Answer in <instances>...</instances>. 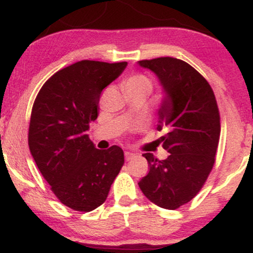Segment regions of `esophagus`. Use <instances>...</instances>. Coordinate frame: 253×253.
<instances>
[{"instance_id":"1","label":"esophagus","mask_w":253,"mask_h":253,"mask_svg":"<svg viewBox=\"0 0 253 253\" xmlns=\"http://www.w3.org/2000/svg\"><path fill=\"white\" fill-rule=\"evenodd\" d=\"M136 157L135 153H132V152H125V159H126L127 162L128 161H132V159H134Z\"/></svg>"}]
</instances>
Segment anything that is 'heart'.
<instances>
[{"label": "heart", "instance_id": "obj_1", "mask_svg": "<svg viewBox=\"0 0 253 253\" xmlns=\"http://www.w3.org/2000/svg\"><path fill=\"white\" fill-rule=\"evenodd\" d=\"M124 86H128V88H135L145 90L147 94H150L152 90V82L149 77L144 76V75H134V76L129 77L124 84Z\"/></svg>", "mask_w": 253, "mask_h": 253}]
</instances>
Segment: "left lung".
<instances>
[{"instance_id": "8db88e82", "label": "left lung", "mask_w": 253, "mask_h": 253, "mask_svg": "<svg viewBox=\"0 0 253 253\" xmlns=\"http://www.w3.org/2000/svg\"><path fill=\"white\" fill-rule=\"evenodd\" d=\"M139 65L156 75L164 91L157 129H168L159 143L170 153L159 161L144 153L150 171L138 183L151 202L177 210L197 195L213 169L220 138V115L210 83L181 59L161 57Z\"/></svg>"}]
</instances>
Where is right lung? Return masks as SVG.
<instances>
[{"label": "right lung", "mask_w": 253, "mask_h": 253, "mask_svg": "<svg viewBox=\"0 0 253 253\" xmlns=\"http://www.w3.org/2000/svg\"><path fill=\"white\" fill-rule=\"evenodd\" d=\"M126 66L81 60L46 81L34 101L30 151L54 195L74 211L102 205L125 163L121 147L96 149L88 130L97 119L101 92Z\"/></svg>", "instance_id": "1"}]
</instances>
